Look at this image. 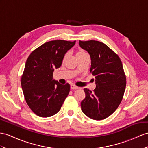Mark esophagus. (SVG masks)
<instances>
[{"label":"esophagus","mask_w":148,"mask_h":148,"mask_svg":"<svg viewBox=\"0 0 148 148\" xmlns=\"http://www.w3.org/2000/svg\"><path fill=\"white\" fill-rule=\"evenodd\" d=\"M70 88L71 90H77V89H78V87L77 86L74 85H70Z\"/></svg>","instance_id":"1"}]
</instances>
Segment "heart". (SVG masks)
<instances>
[{"mask_svg":"<svg viewBox=\"0 0 148 148\" xmlns=\"http://www.w3.org/2000/svg\"><path fill=\"white\" fill-rule=\"evenodd\" d=\"M88 55L87 53H86L84 50H82V49H80L78 50V51L77 52V54H76V56H77V58H79V57H82V56H86ZM68 56V54H65L64 55V57H63V60H65L66 58V57Z\"/></svg>","mask_w":148,"mask_h":148,"instance_id":"b5f03b06","label":"heart"}]
</instances>
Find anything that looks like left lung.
Here are the masks:
<instances>
[{
    "label": "left lung",
    "mask_w": 148,
    "mask_h": 148,
    "mask_svg": "<svg viewBox=\"0 0 148 148\" xmlns=\"http://www.w3.org/2000/svg\"><path fill=\"white\" fill-rule=\"evenodd\" d=\"M91 58L90 73L96 88H84L85 98L81 102L85 115L93 120H102L117 109L123 98L126 77L120 58L104 43L90 40L79 41Z\"/></svg>",
    "instance_id": "obj_1"
}]
</instances>
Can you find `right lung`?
I'll list each match as a JSON object with an SVG mask.
<instances>
[{"instance_id":"obj_1","label":"right lung","mask_w":148,"mask_h":148,"mask_svg":"<svg viewBox=\"0 0 148 148\" xmlns=\"http://www.w3.org/2000/svg\"><path fill=\"white\" fill-rule=\"evenodd\" d=\"M75 42H47L27 58L21 86L28 106L39 117H51L58 112L70 92V85H62L53 80V73L55 68L62 65L64 55Z\"/></svg>"}]
</instances>
